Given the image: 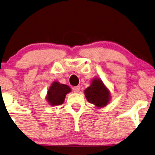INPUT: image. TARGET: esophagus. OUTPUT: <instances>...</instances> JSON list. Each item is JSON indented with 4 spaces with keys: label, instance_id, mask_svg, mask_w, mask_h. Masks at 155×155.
<instances>
[{
    "label": "esophagus",
    "instance_id": "esophagus-1",
    "mask_svg": "<svg viewBox=\"0 0 155 155\" xmlns=\"http://www.w3.org/2000/svg\"><path fill=\"white\" fill-rule=\"evenodd\" d=\"M73 91L74 93H79L80 91V86H74V87H73Z\"/></svg>",
    "mask_w": 155,
    "mask_h": 155
}]
</instances>
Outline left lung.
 <instances>
[{
    "label": "left lung",
    "instance_id": "obj_1",
    "mask_svg": "<svg viewBox=\"0 0 155 155\" xmlns=\"http://www.w3.org/2000/svg\"><path fill=\"white\" fill-rule=\"evenodd\" d=\"M84 94L90 104L97 108H103L110 101V93L99 78L93 79L91 86L84 90Z\"/></svg>",
    "mask_w": 155,
    "mask_h": 155
}]
</instances>
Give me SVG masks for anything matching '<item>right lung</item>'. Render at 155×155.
<instances>
[{"instance_id":"obj_1","label":"right lung","mask_w":155,"mask_h":155,"mask_svg":"<svg viewBox=\"0 0 155 155\" xmlns=\"http://www.w3.org/2000/svg\"><path fill=\"white\" fill-rule=\"evenodd\" d=\"M71 92V88L66 84H61L58 81H54L47 91L46 100L51 106L62 104L66 95Z\"/></svg>"}]
</instances>
